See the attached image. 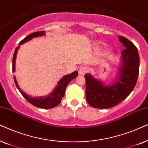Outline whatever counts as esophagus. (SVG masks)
<instances>
[{
    "label": "esophagus",
    "instance_id": "34e87169",
    "mask_svg": "<svg viewBox=\"0 0 148 148\" xmlns=\"http://www.w3.org/2000/svg\"><path fill=\"white\" fill-rule=\"evenodd\" d=\"M88 69L85 66H82L79 68V70H78V72H79L80 75H84V74H86V72H87Z\"/></svg>",
    "mask_w": 148,
    "mask_h": 148
}]
</instances>
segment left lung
Wrapping results in <instances>:
<instances>
[{"label":"left lung","mask_w":148,"mask_h":148,"mask_svg":"<svg viewBox=\"0 0 148 148\" xmlns=\"http://www.w3.org/2000/svg\"><path fill=\"white\" fill-rule=\"evenodd\" d=\"M125 47L122 52L123 65L119 78L112 85L106 86L90 74L84 76L86 81V99L88 103L95 108H110L126 99L137 83L139 71L138 50L131 41L119 36Z\"/></svg>","instance_id":"8db88e82"}]
</instances>
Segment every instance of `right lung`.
<instances>
[{"label": "right lung", "mask_w": 148, "mask_h": 148, "mask_svg": "<svg viewBox=\"0 0 148 148\" xmlns=\"http://www.w3.org/2000/svg\"><path fill=\"white\" fill-rule=\"evenodd\" d=\"M45 33V31H40V32H35L34 33L29 34L25 38L23 39L22 40L19 42V45L23 44V43L27 42L29 40H31L32 38L34 37L40 36L44 35ZM19 47H17L15 49L14 54H13V64H12V70L13 72H15V58H16V54L17 49H19ZM78 76V72L75 71V72H72V74H68V75H66L61 79L58 83V85L55 88V90L51 92V94L49 95V96H44V97H30V96L27 95L23 92L20 88H19L18 84L17 83L16 80L14 78V81L16 85L17 88H18L19 92L22 95L23 97L27 100L29 103H30L32 105L36 106V107L43 108V109H49V108H53L56 107L60 103L61 100L63 97H64L65 95V91H66V87L68 86L71 80L74 78H75L76 76Z\"/></svg>", "instance_id": "1"}]
</instances>
